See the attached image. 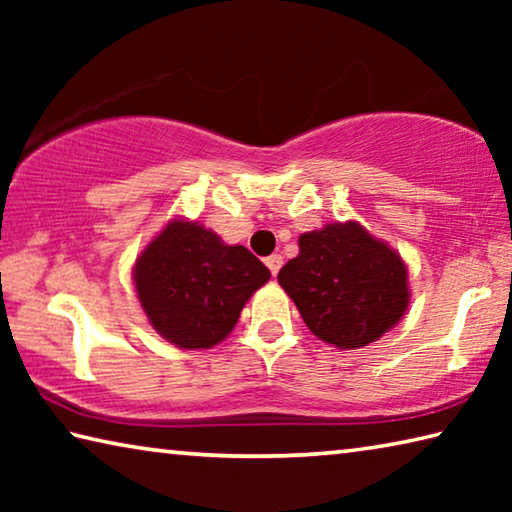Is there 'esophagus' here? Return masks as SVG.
I'll use <instances>...</instances> for the list:
<instances>
[{
    "label": "esophagus",
    "instance_id": "34e87169",
    "mask_svg": "<svg viewBox=\"0 0 512 512\" xmlns=\"http://www.w3.org/2000/svg\"><path fill=\"white\" fill-rule=\"evenodd\" d=\"M266 266H268V271H271L273 275H277V271H280L282 268V255H277V253H273V255H268L266 259Z\"/></svg>",
    "mask_w": 512,
    "mask_h": 512
}]
</instances>
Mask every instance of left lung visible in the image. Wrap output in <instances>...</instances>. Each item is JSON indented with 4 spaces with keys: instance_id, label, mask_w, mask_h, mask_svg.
Masks as SVG:
<instances>
[{
    "instance_id": "left-lung-1",
    "label": "left lung",
    "mask_w": 512,
    "mask_h": 512,
    "mask_svg": "<svg viewBox=\"0 0 512 512\" xmlns=\"http://www.w3.org/2000/svg\"><path fill=\"white\" fill-rule=\"evenodd\" d=\"M298 246L277 282L320 341L363 348L400 323L411 298L409 271L391 246L357 221L305 232Z\"/></svg>"
}]
</instances>
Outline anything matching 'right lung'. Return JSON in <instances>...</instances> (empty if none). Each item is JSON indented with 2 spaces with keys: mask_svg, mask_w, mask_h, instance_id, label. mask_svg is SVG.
<instances>
[{
  "mask_svg": "<svg viewBox=\"0 0 512 512\" xmlns=\"http://www.w3.org/2000/svg\"><path fill=\"white\" fill-rule=\"evenodd\" d=\"M271 271L244 246H228L196 221L173 219L133 268L137 298L162 339L207 350L235 329Z\"/></svg>",
  "mask_w": 512,
  "mask_h": 512,
  "instance_id": "add662e5",
  "label": "right lung"
}]
</instances>
